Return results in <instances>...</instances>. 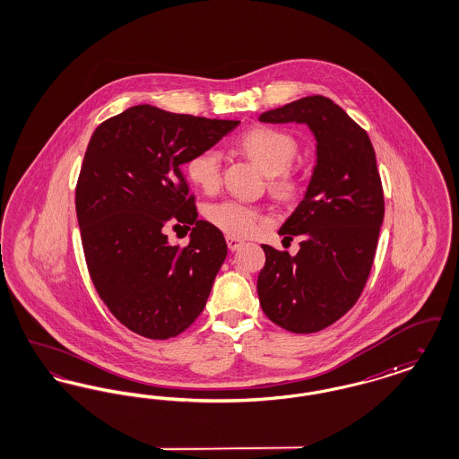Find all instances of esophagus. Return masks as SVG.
<instances>
[{
  "instance_id": "obj_1",
  "label": "esophagus",
  "mask_w": 459,
  "mask_h": 459,
  "mask_svg": "<svg viewBox=\"0 0 459 459\" xmlns=\"http://www.w3.org/2000/svg\"><path fill=\"white\" fill-rule=\"evenodd\" d=\"M242 244H244V240L238 239V238H232V236H229V238H227V246H229V249H230V251L239 249Z\"/></svg>"
}]
</instances>
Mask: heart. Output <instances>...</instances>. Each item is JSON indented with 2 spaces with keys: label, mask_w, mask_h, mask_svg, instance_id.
<instances>
[{
  "label": "heart",
  "mask_w": 459,
  "mask_h": 459,
  "mask_svg": "<svg viewBox=\"0 0 459 459\" xmlns=\"http://www.w3.org/2000/svg\"><path fill=\"white\" fill-rule=\"evenodd\" d=\"M242 152L253 158L266 175H275L273 189L292 193L298 186L296 177L287 169L298 156L299 146L294 135L275 127H256L240 137ZM187 178L204 191H213L221 178V153L219 148H204L191 156L186 165ZM208 220L230 236H247L262 220V212L255 204L240 199L215 203L206 212Z\"/></svg>",
  "instance_id": "1"
}]
</instances>
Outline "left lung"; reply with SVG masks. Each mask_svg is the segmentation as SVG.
<instances>
[{
    "label": "left lung",
    "instance_id": "left-lung-1",
    "mask_svg": "<svg viewBox=\"0 0 459 459\" xmlns=\"http://www.w3.org/2000/svg\"><path fill=\"white\" fill-rule=\"evenodd\" d=\"M266 124H305L316 141V165L303 201L279 234L299 236V251L263 244L258 275L264 315L294 333L332 325L358 301L368 281L384 191L368 134L325 96H306L260 115Z\"/></svg>",
    "mask_w": 459,
    "mask_h": 459
}]
</instances>
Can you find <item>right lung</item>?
I'll use <instances>...</instances> for the list:
<instances>
[{"mask_svg": "<svg viewBox=\"0 0 459 459\" xmlns=\"http://www.w3.org/2000/svg\"><path fill=\"white\" fill-rule=\"evenodd\" d=\"M238 126L137 105L91 135L75 189L89 275L113 316L143 337L178 335L206 305L227 242L197 220L182 165ZM177 221L195 223L186 248L162 232Z\"/></svg>", "mask_w": 459, "mask_h": 459, "instance_id": "add662e5", "label": "right lung"}]
</instances>
